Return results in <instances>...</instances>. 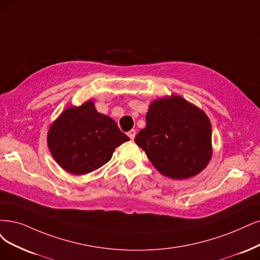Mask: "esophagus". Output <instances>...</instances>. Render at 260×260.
I'll return each mask as SVG.
<instances>
[{"label": "esophagus", "mask_w": 260, "mask_h": 260, "mask_svg": "<svg viewBox=\"0 0 260 260\" xmlns=\"http://www.w3.org/2000/svg\"><path fill=\"white\" fill-rule=\"evenodd\" d=\"M127 135H128V137H129L132 140H134V138H135V136H136V131H135V129H131V131L127 133Z\"/></svg>", "instance_id": "34e87169"}]
</instances>
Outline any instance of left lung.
<instances>
[{"instance_id":"obj_1","label":"left lung","mask_w":260,"mask_h":260,"mask_svg":"<svg viewBox=\"0 0 260 260\" xmlns=\"http://www.w3.org/2000/svg\"><path fill=\"white\" fill-rule=\"evenodd\" d=\"M147 126L135 142L162 176L184 180L203 171L212 157V128L206 112L171 95L153 101Z\"/></svg>"}]
</instances>
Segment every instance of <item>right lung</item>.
I'll list each match as a JSON object with an SVG mask.
<instances>
[{"label": "right lung", "instance_id": "obj_1", "mask_svg": "<svg viewBox=\"0 0 260 260\" xmlns=\"http://www.w3.org/2000/svg\"><path fill=\"white\" fill-rule=\"evenodd\" d=\"M128 140L113 119L95 109L92 100L63 110L47 135L54 160L75 176L99 169L111 159L115 148Z\"/></svg>", "mask_w": 260, "mask_h": 260}]
</instances>
